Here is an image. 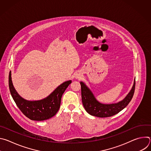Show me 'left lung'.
Segmentation results:
<instances>
[{
  "label": "left lung",
  "instance_id": "8db88e82",
  "mask_svg": "<svg viewBox=\"0 0 151 151\" xmlns=\"http://www.w3.org/2000/svg\"><path fill=\"white\" fill-rule=\"evenodd\" d=\"M81 85L82 101L85 111L90 115L100 118L112 116L119 113L132 100L135 90V79L130 91L121 101L113 104H102L98 101L92 91L83 82Z\"/></svg>",
  "mask_w": 151,
  "mask_h": 151
}]
</instances>
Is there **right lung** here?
I'll use <instances>...</instances> for the list:
<instances>
[{"label": "right lung", "instance_id": "1", "mask_svg": "<svg viewBox=\"0 0 151 151\" xmlns=\"http://www.w3.org/2000/svg\"><path fill=\"white\" fill-rule=\"evenodd\" d=\"M71 82V80L63 82L44 99L29 101L25 100L18 94L12 82L11 71L9 75V90L15 103L26 116L34 121L48 119L57 113L60 107L63 94Z\"/></svg>", "mask_w": 151, "mask_h": 151}]
</instances>
